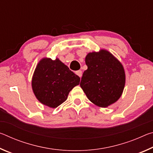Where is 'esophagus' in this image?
<instances>
[{"mask_svg":"<svg viewBox=\"0 0 153 153\" xmlns=\"http://www.w3.org/2000/svg\"><path fill=\"white\" fill-rule=\"evenodd\" d=\"M76 75H77L79 77H82V71L81 70H78V71H76Z\"/></svg>","mask_w":153,"mask_h":153,"instance_id":"1","label":"esophagus"}]
</instances>
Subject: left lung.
I'll return each instance as SVG.
<instances>
[{
    "mask_svg": "<svg viewBox=\"0 0 153 153\" xmlns=\"http://www.w3.org/2000/svg\"><path fill=\"white\" fill-rule=\"evenodd\" d=\"M88 69L82 75L80 86L96 105L107 107L120 98L125 86L122 65L105 50L90 53L86 56Z\"/></svg>",
    "mask_w": 153,
    "mask_h": 153,
    "instance_id": "8db88e82",
    "label": "left lung"
}]
</instances>
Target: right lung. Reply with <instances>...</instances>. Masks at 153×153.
<instances>
[{"instance_id":"right-lung-1","label":"right lung","mask_w":153,"mask_h":153,"mask_svg":"<svg viewBox=\"0 0 153 153\" xmlns=\"http://www.w3.org/2000/svg\"><path fill=\"white\" fill-rule=\"evenodd\" d=\"M79 82V77L59 59L45 58L36 67L32 85L33 93L41 103L56 108L65 101L69 92Z\"/></svg>"}]
</instances>
